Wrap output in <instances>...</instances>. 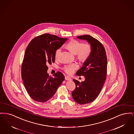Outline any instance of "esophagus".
Returning <instances> with one entry per match:
<instances>
[{"label": "esophagus", "instance_id": "obj_1", "mask_svg": "<svg viewBox=\"0 0 134 134\" xmlns=\"http://www.w3.org/2000/svg\"><path fill=\"white\" fill-rule=\"evenodd\" d=\"M65 80H72L70 77L68 76H65Z\"/></svg>", "mask_w": 134, "mask_h": 134}]
</instances>
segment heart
I'll use <instances>...</instances> for the list:
<instances>
[{"label":"heart","mask_w":134,"mask_h":134,"mask_svg":"<svg viewBox=\"0 0 134 134\" xmlns=\"http://www.w3.org/2000/svg\"><path fill=\"white\" fill-rule=\"evenodd\" d=\"M66 48L74 54H76L77 58L81 62H85L89 58L91 52V46L89 43L83 44L76 40H72L66 45ZM61 50L58 49L55 52V58L57 59ZM77 64H69L64 67V70L67 74H71L78 68Z\"/></svg>","instance_id":"obj_1"}]
</instances>
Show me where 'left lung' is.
<instances>
[{
	"instance_id": "left-lung-1",
	"label": "left lung",
	"mask_w": 134,
	"mask_h": 134,
	"mask_svg": "<svg viewBox=\"0 0 134 134\" xmlns=\"http://www.w3.org/2000/svg\"><path fill=\"white\" fill-rule=\"evenodd\" d=\"M77 38L87 41L91 46L89 58L76 72L77 75L85 77V80L80 82L73 79L76 87L72 97L78 103L84 104L92 102L102 89L107 77V58L104 47L97 39L89 35Z\"/></svg>"
}]
</instances>
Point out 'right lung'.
Instances as JSON below:
<instances>
[{
  "label": "right lung",
  "instance_id": "obj_1",
  "mask_svg": "<svg viewBox=\"0 0 134 134\" xmlns=\"http://www.w3.org/2000/svg\"><path fill=\"white\" fill-rule=\"evenodd\" d=\"M68 40L44 34L30 42L26 49L21 66V77L26 90L34 100L46 102L56 93L64 81L57 72L53 77L47 73L48 65L55 62V52Z\"/></svg>",
  "mask_w": 134,
  "mask_h": 134
}]
</instances>
